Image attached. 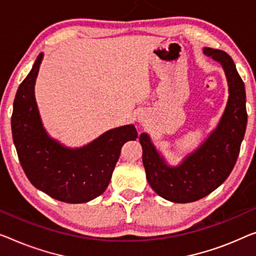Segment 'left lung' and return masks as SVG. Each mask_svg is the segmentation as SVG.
I'll list each match as a JSON object with an SVG mask.
<instances>
[{"mask_svg": "<svg viewBox=\"0 0 256 256\" xmlns=\"http://www.w3.org/2000/svg\"><path fill=\"white\" fill-rule=\"evenodd\" d=\"M204 54L222 66L228 80V98L216 128L178 166L168 164L147 133H141L139 138L150 188L176 204L200 200L226 182L237 162L246 131L245 85L234 60L220 49L206 47Z\"/></svg>", "mask_w": 256, "mask_h": 256, "instance_id": "8db88e82", "label": "left lung"}]
</instances>
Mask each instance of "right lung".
<instances>
[{"mask_svg": "<svg viewBox=\"0 0 256 256\" xmlns=\"http://www.w3.org/2000/svg\"><path fill=\"white\" fill-rule=\"evenodd\" d=\"M44 52L19 85L11 117L12 139L22 170L34 188L68 204H82L108 188L125 142L138 138L133 124L112 128L86 146L70 148L48 134L34 86Z\"/></svg>", "mask_w": 256, "mask_h": 256, "instance_id": "obj_1", "label": "right lung"}]
</instances>
